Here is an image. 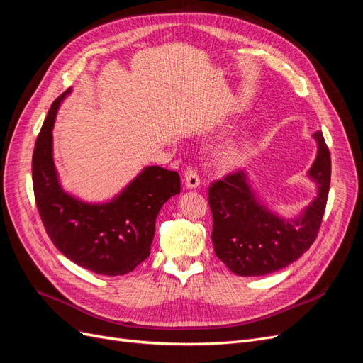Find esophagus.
<instances>
[{"label":"esophagus","mask_w":363,"mask_h":363,"mask_svg":"<svg viewBox=\"0 0 363 363\" xmlns=\"http://www.w3.org/2000/svg\"><path fill=\"white\" fill-rule=\"evenodd\" d=\"M184 184H186V188H189V189H195L196 186L200 184L199 171H196L192 164H188L184 169Z\"/></svg>","instance_id":"34e87169"}]
</instances>
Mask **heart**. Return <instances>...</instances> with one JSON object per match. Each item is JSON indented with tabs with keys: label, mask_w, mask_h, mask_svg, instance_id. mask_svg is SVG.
<instances>
[{
	"label": "heart",
	"mask_w": 363,
	"mask_h": 363,
	"mask_svg": "<svg viewBox=\"0 0 363 363\" xmlns=\"http://www.w3.org/2000/svg\"><path fill=\"white\" fill-rule=\"evenodd\" d=\"M245 157V150L242 147H227L221 151L219 155V162H221L223 167L225 168H233L244 160Z\"/></svg>",
	"instance_id": "b5f03b06"
}]
</instances>
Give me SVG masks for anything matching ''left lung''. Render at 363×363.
<instances>
[{
    "instance_id": "obj_1",
    "label": "left lung",
    "mask_w": 363,
    "mask_h": 363,
    "mask_svg": "<svg viewBox=\"0 0 363 363\" xmlns=\"http://www.w3.org/2000/svg\"><path fill=\"white\" fill-rule=\"evenodd\" d=\"M315 139L318 155L309 175L318 183V196L298 219L284 221L260 206L242 171L208 186L215 255L238 276H265L288 267L316 239L330 189L332 159L321 131Z\"/></svg>"
}]
</instances>
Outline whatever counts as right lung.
Instances as JSON below:
<instances>
[{
	"mask_svg": "<svg viewBox=\"0 0 363 363\" xmlns=\"http://www.w3.org/2000/svg\"><path fill=\"white\" fill-rule=\"evenodd\" d=\"M54 100L33 151L31 174L38 212L45 232L69 260L103 276H124L150 256L160 207L180 194V175L148 167L115 200L86 204L65 194L52 162V135L60 101Z\"/></svg>",
	"mask_w": 363,
	"mask_h": 363,
	"instance_id": "obj_1",
	"label": "right lung"
}]
</instances>
